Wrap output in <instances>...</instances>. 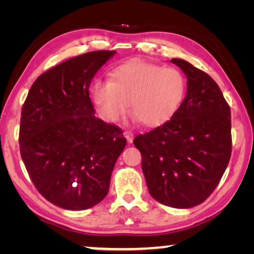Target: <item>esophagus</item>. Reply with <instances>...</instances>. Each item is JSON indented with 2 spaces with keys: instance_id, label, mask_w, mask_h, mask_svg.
<instances>
[{
  "instance_id": "34e87169",
  "label": "esophagus",
  "mask_w": 254,
  "mask_h": 254,
  "mask_svg": "<svg viewBox=\"0 0 254 254\" xmlns=\"http://www.w3.org/2000/svg\"><path fill=\"white\" fill-rule=\"evenodd\" d=\"M133 133H131V131H125V137L127 138V141H128V143H131V142H133Z\"/></svg>"
}]
</instances>
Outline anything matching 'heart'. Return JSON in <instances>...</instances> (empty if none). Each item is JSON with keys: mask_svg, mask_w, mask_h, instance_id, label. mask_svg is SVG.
<instances>
[{"mask_svg": "<svg viewBox=\"0 0 254 254\" xmlns=\"http://www.w3.org/2000/svg\"><path fill=\"white\" fill-rule=\"evenodd\" d=\"M110 81L97 79L90 96L104 120L116 123L128 106L131 117L145 126L166 123L182 105L186 92L183 72L173 67L129 61L111 71Z\"/></svg>", "mask_w": 254, "mask_h": 254, "instance_id": "heart-1", "label": "heart"}]
</instances>
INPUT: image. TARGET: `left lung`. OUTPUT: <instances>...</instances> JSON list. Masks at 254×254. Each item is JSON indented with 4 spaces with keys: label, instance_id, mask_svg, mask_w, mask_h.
<instances>
[{
    "label": "left lung",
    "instance_id": "1",
    "mask_svg": "<svg viewBox=\"0 0 254 254\" xmlns=\"http://www.w3.org/2000/svg\"><path fill=\"white\" fill-rule=\"evenodd\" d=\"M187 92L171 119L133 143L142 155L150 195L173 208H192L213 193L231 156V112L216 82L182 59Z\"/></svg>",
    "mask_w": 254,
    "mask_h": 254
}]
</instances>
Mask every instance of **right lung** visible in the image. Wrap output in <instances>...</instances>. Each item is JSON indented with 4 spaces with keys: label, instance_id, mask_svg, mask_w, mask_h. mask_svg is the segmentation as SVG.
<instances>
[{
    "label": "right lung",
    "instance_id": "1",
    "mask_svg": "<svg viewBox=\"0 0 254 254\" xmlns=\"http://www.w3.org/2000/svg\"><path fill=\"white\" fill-rule=\"evenodd\" d=\"M116 51H95L41 74L22 109L19 149L41 195L68 210H84L107 195L123 130L95 116L89 88Z\"/></svg>",
    "mask_w": 254,
    "mask_h": 254
}]
</instances>
